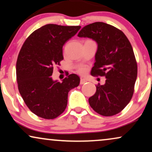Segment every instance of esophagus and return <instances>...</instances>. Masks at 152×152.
Listing matches in <instances>:
<instances>
[{
	"instance_id": "34e87169",
	"label": "esophagus",
	"mask_w": 152,
	"mask_h": 152,
	"mask_svg": "<svg viewBox=\"0 0 152 152\" xmlns=\"http://www.w3.org/2000/svg\"><path fill=\"white\" fill-rule=\"evenodd\" d=\"M86 82H87V81H86V80L84 79V78H81V79H80V85H83V84L86 83Z\"/></svg>"
}]
</instances>
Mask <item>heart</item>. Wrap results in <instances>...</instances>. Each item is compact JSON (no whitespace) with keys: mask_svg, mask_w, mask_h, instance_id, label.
Wrapping results in <instances>:
<instances>
[{"mask_svg":"<svg viewBox=\"0 0 152 152\" xmlns=\"http://www.w3.org/2000/svg\"><path fill=\"white\" fill-rule=\"evenodd\" d=\"M78 72L81 75L86 74V72H87V68L86 66H80L78 68Z\"/></svg>","mask_w":152,"mask_h":152,"instance_id":"1","label":"heart"}]
</instances>
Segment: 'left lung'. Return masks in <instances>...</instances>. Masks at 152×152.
I'll return each instance as SVG.
<instances>
[{"label": "left lung", "mask_w": 152, "mask_h": 152, "mask_svg": "<svg viewBox=\"0 0 152 152\" xmlns=\"http://www.w3.org/2000/svg\"><path fill=\"white\" fill-rule=\"evenodd\" d=\"M78 36L97 43L95 62L90 74L107 78L88 99L90 107L102 116L117 114L130 102L137 79V66L131 44L124 32L100 22L84 26Z\"/></svg>", "instance_id": "left-lung-1"}]
</instances>
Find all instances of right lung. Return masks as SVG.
<instances>
[{
	"label": "right lung",
	"instance_id": "right-lung-1",
	"mask_svg": "<svg viewBox=\"0 0 152 152\" xmlns=\"http://www.w3.org/2000/svg\"><path fill=\"white\" fill-rule=\"evenodd\" d=\"M80 28V26L46 24L34 31L23 44L16 64L18 89L36 116L57 118L66 109L69 90L79 85L76 74L69 75L61 83L54 80L52 74L53 66L64 59L63 45Z\"/></svg>",
	"mask_w": 152,
	"mask_h": 152
}]
</instances>
